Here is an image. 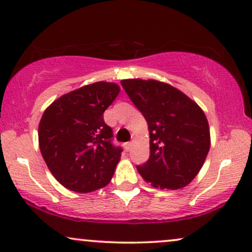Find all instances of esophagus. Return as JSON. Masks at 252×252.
Returning a JSON list of instances; mask_svg holds the SVG:
<instances>
[{
	"instance_id": "1",
	"label": "esophagus",
	"mask_w": 252,
	"mask_h": 252,
	"mask_svg": "<svg viewBox=\"0 0 252 252\" xmlns=\"http://www.w3.org/2000/svg\"><path fill=\"white\" fill-rule=\"evenodd\" d=\"M131 147H132V142H128V143L124 144V149H126V151L131 150Z\"/></svg>"
}]
</instances>
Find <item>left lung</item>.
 <instances>
[{"mask_svg":"<svg viewBox=\"0 0 252 252\" xmlns=\"http://www.w3.org/2000/svg\"><path fill=\"white\" fill-rule=\"evenodd\" d=\"M121 85L149 124L150 158L137 166L138 173L154 188L175 190L188 186L210 150L205 114L169 84L123 79Z\"/></svg>","mask_w":252,"mask_h":252,"instance_id":"left-lung-1","label":"left lung"}]
</instances>
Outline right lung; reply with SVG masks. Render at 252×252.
<instances>
[{
	"label": "right lung",
	"mask_w": 252,
	"mask_h": 252,
	"mask_svg": "<svg viewBox=\"0 0 252 252\" xmlns=\"http://www.w3.org/2000/svg\"><path fill=\"white\" fill-rule=\"evenodd\" d=\"M120 93L114 83L98 82L62 95L45 110L39 146L54 177L79 193L106 187L122 147L113 144V129L103 113Z\"/></svg>",
	"instance_id": "1"
}]
</instances>
